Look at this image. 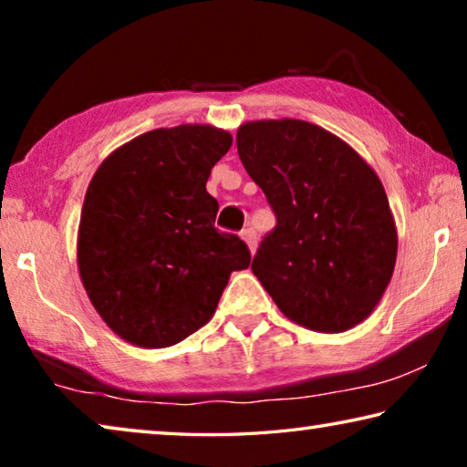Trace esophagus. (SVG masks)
Returning <instances> with one entry per match:
<instances>
[{
  "label": "esophagus",
  "instance_id": "obj_1",
  "mask_svg": "<svg viewBox=\"0 0 467 467\" xmlns=\"http://www.w3.org/2000/svg\"><path fill=\"white\" fill-rule=\"evenodd\" d=\"M241 236H243V241L247 243L249 251L255 253V249H257V233L253 231V228H244V231L241 233Z\"/></svg>",
  "mask_w": 467,
  "mask_h": 467
}]
</instances>
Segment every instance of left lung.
Listing matches in <instances>:
<instances>
[{"instance_id":"left-lung-1","label":"left lung","mask_w":467,"mask_h":467,"mask_svg":"<svg viewBox=\"0 0 467 467\" xmlns=\"http://www.w3.org/2000/svg\"><path fill=\"white\" fill-rule=\"evenodd\" d=\"M236 150L275 214L251 270L278 309L326 334L365 321L398 257L377 172L334 133L298 119L244 123Z\"/></svg>"}]
</instances>
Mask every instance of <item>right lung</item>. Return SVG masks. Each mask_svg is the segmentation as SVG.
<instances>
[{"label":"right lung","mask_w":467,"mask_h":467,"mask_svg":"<svg viewBox=\"0 0 467 467\" xmlns=\"http://www.w3.org/2000/svg\"><path fill=\"white\" fill-rule=\"evenodd\" d=\"M233 136L212 125L141 133L105 158L88 185L78 267L102 321L141 348H167L205 326L228 278L249 267L239 236L214 226L205 192Z\"/></svg>","instance_id":"add662e5"}]
</instances>
